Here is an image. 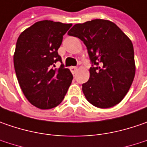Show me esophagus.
Masks as SVG:
<instances>
[{
    "instance_id": "esophagus-1",
    "label": "esophagus",
    "mask_w": 147,
    "mask_h": 147,
    "mask_svg": "<svg viewBox=\"0 0 147 147\" xmlns=\"http://www.w3.org/2000/svg\"><path fill=\"white\" fill-rule=\"evenodd\" d=\"M70 70L73 74H75V73H76V71L78 70V68H77V67H74V66H73V67H70Z\"/></svg>"
}]
</instances>
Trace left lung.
<instances>
[{
    "label": "left lung",
    "instance_id": "8db88e82",
    "mask_svg": "<svg viewBox=\"0 0 147 147\" xmlns=\"http://www.w3.org/2000/svg\"><path fill=\"white\" fill-rule=\"evenodd\" d=\"M68 34L82 40L95 65L89 69V80L82 84L85 97L101 109L119 104L135 77L132 41L115 23L106 20L74 24Z\"/></svg>",
    "mask_w": 147,
    "mask_h": 147
}]
</instances>
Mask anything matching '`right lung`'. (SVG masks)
I'll use <instances>...</instances> for the list:
<instances>
[{"mask_svg": "<svg viewBox=\"0 0 147 147\" xmlns=\"http://www.w3.org/2000/svg\"><path fill=\"white\" fill-rule=\"evenodd\" d=\"M72 24L51 20L35 23L21 32L16 42L14 66L17 79L27 100L42 110L61 103L73 75L63 65L55 68L63 36Z\"/></svg>", "mask_w": 147, "mask_h": 147, "instance_id": "obj_1", "label": "right lung"}]
</instances>
